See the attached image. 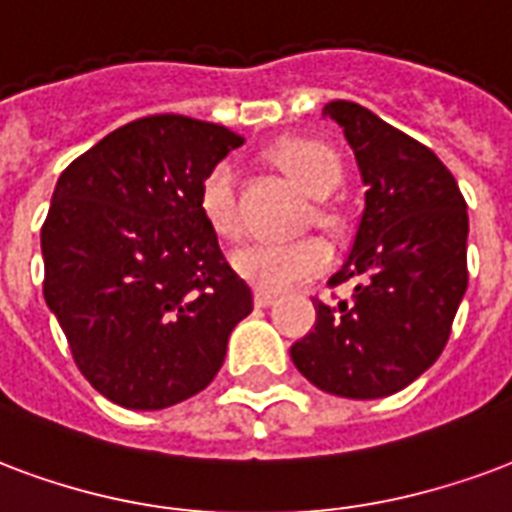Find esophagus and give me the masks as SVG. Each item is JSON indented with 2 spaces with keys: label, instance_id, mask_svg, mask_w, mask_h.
<instances>
[{
  "label": "esophagus",
  "instance_id": "obj_1",
  "mask_svg": "<svg viewBox=\"0 0 512 512\" xmlns=\"http://www.w3.org/2000/svg\"><path fill=\"white\" fill-rule=\"evenodd\" d=\"M276 301V293H268V290H257L255 304L257 306H271Z\"/></svg>",
  "mask_w": 512,
  "mask_h": 512
}]
</instances>
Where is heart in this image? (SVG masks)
Segmentation results:
<instances>
[{"instance_id":"heart-1","label":"heart","mask_w":512,"mask_h":512,"mask_svg":"<svg viewBox=\"0 0 512 512\" xmlns=\"http://www.w3.org/2000/svg\"><path fill=\"white\" fill-rule=\"evenodd\" d=\"M271 160L312 198H328L342 184V160L323 140L287 138L271 149ZM198 208L214 236L222 241L241 238L244 227L238 214L236 181L227 162H219L203 176L198 189ZM314 219L331 236L344 233L342 214L333 208H317ZM331 257L333 249L325 238L301 236L293 241H260L246 246L233 257V268L241 279L260 290H285L323 274L331 266Z\"/></svg>"}]
</instances>
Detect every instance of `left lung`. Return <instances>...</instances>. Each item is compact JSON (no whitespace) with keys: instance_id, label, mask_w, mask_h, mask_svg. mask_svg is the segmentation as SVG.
Instances as JSON below:
<instances>
[{"instance_id":"1","label":"left lung","mask_w":512,"mask_h":512,"mask_svg":"<svg viewBox=\"0 0 512 512\" xmlns=\"http://www.w3.org/2000/svg\"><path fill=\"white\" fill-rule=\"evenodd\" d=\"M344 130L366 184V208L339 287L314 328L290 347L295 369L320 391L382 399L437 361L467 290V203L437 154L358 102L323 108Z\"/></svg>"}]
</instances>
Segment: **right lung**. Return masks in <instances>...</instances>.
Wrapping results in <instances>:
<instances>
[{
	"instance_id": "add662e5",
	"label": "right lung",
	"mask_w": 512,
	"mask_h": 512,
	"mask_svg": "<svg viewBox=\"0 0 512 512\" xmlns=\"http://www.w3.org/2000/svg\"><path fill=\"white\" fill-rule=\"evenodd\" d=\"M244 143L179 113L143 116L83 151L43 222L45 304L94 391L165 410L214 380L252 312L198 208L200 181Z\"/></svg>"
}]
</instances>
